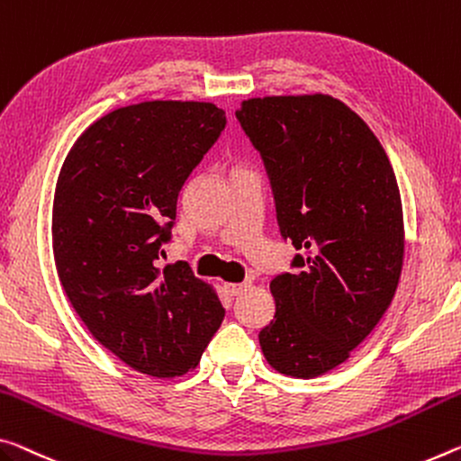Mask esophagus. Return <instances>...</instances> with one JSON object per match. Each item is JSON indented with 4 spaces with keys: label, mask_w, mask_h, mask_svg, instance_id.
<instances>
[{
    "label": "esophagus",
    "mask_w": 461,
    "mask_h": 461,
    "mask_svg": "<svg viewBox=\"0 0 461 461\" xmlns=\"http://www.w3.org/2000/svg\"><path fill=\"white\" fill-rule=\"evenodd\" d=\"M250 287V283H225L223 285V289L228 291L230 295H238V294H242L244 289H248Z\"/></svg>",
    "instance_id": "esophagus-1"
}]
</instances>
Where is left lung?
<instances>
[{
  "label": "left lung",
  "instance_id": "left-lung-1",
  "mask_svg": "<svg viewBox=\"0 0 461 461\" xmlns=\"http://www.w3.org/2000/svg\"><path fill=\"white\" fill-rule=\"evenodd\" d=\"M281 233L303 257L270 281L275 318L258 334L275 371L312 379L345 363L390 308L404 262L396 174L374 131L328 94L242 100Z\"/></svg>",
  "mask_w": 461,
  "mask_h": 461
}]
</instances>
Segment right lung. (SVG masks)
Masks as SVG:
<instances>
[{"mask_svg": "<svg viewBox=\"0 0 461 461\" xmlns=\"http://www.w3.org/2000/svg\"><path fill=\"white\" fill-rule=\"evenodd\" d=\"M225 127L213 102L148 100L92 122L61 166L53 254L73 310L135 371H193L223 320L213 285L156 267L178 194Z\"/></svg>", "mask_w": 461, "mask_h": 461, "instance_id": "add662e5", "label": "right lung"}]
</instances>
